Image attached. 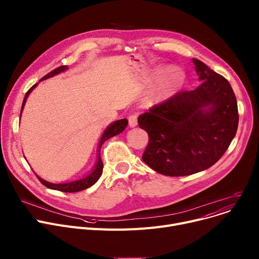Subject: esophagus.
I'll return each mask as SVG.
<instances>
[{
    "mask_svg": "<svg viewBox=\"0 0 259 259\" xmlns=\"http://www.w3.org/2000/svg\"><path fill=\"white\" fill-rule=\"evenodd\" d=\"M128 122L130 127H135L137 125V114L136 113H132L128 116Z\"/></svg>",
    "mask_w": 259,
    "mask_h": 259,
    "instance_id": "34e87169",
    "label": "esophagus"
}]
</instances>
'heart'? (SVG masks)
<instances>
[{
	"label": "heart",
	"mask_w": 259,
	"mask_h": 259,
	"mask_svg": "<svg viewBox=\"0 0 259 259\" xmlns=\"http://www.w3.org/2000/svg\"><path fill=\"white\" fill-rule=\"evenodd\" d=\"M167 73H169V74H167L165 76V78L161 84V88L159 91L160 96L169 94L171 91H174L179 85V83L181 82V78L178 74L170 73V71H167Z\"/></svg>",
	"instance_id": "heart-1"
}]
</instances>
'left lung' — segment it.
Returning a JSON list of instances; mask_svg holds the SVG:
<instances>
[{"mask_svg": "<svg viewBox=\"0 0 259 259\" xmlns=\"http://www.w3.org/2000/svg\"><path fill=\"white\" fill-rule=\"evenodd\" d=\"M202 83L181 91L139 116L149 135L143 160L165 176H187L213 165L234 139L236 98L227 79L193 59Z\"/></svg>", "mask_w": 259, "mask_h": 259, "instance_id": "1", "label": "left lung"}]
</instances>
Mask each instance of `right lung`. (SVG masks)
Masks as SVG:
<instances>
[{
	"mask_svg": "<svg viewBox=\"0 0 259 259\" xmlns=\"http://www.w3.org/2000/svg\"><path fill=\"white\" fill-rule=\"evenodd\" d=\"M67 68L66 65H61L57 68H55V70H53L52 72H50L49 74H47L45 77L41 78V80H45V79H48L50 77H53L63 71H65ZM37 85L34 84L32 88L26 93L25 95V98H24V101H23V105H22V109H21V114H22V111H23V108L25 106V103H26V100L29 96V94L35 89V86ZM128 125V120L126 118H123V119H118L116 120V122H114L113 124H111L106 130L105 132L103 133L102 135V139L100 141V145H99V154H98V161H97V164H96V167L95 169L92 171V173L86 176L85 178L83 179H80V180H77V181H73V182H68V183H61V184H54V183H50L48 181H45L44 179L39 178L38 176H36L38 178V180L45 185L47 186L48 188H51V189H55V191H59V192H64V193H77V192H81L83 191V189H86L91 187L92 185H94L98 180L99 178L101 177L102 173H103V162H102V159H101V147L102 145L104 144L107 140L111 139V137H113L114 135H117L119 134L120 132H123L124 129L126 128V126Z\"/></svg>",
	"mask_w": 259,
	"mask_h": 259,
	"instance_id": "right-lung-1",
	"label": "right lung"
}]
</instances>
